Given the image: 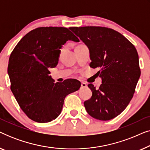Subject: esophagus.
Returning a JSON list of instances; mask_svg holds the SVG:
<instances>
[{
    "instance_id": "1",
    "label": "esophagus",
    "mask_w": 150,
    "mask_h": 150,
    "mask_svg": "<svg viewBox=\"0 0 150 150\" xmlns=\"http://www.w3.org/2000/svg\"><path fill=\"white\" fill-rule=\"evenodd\" d=\"M87 87V85L85 83H81V87L82 88H85Z\"/></svg>"
}]
</instances>
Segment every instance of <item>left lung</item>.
Returning <instances> with one entry per match:
<instances>
[{
    "mask_svg": "<svg viewBox=\"0 0 150 150\" xmlns=\"http://www.w3.org/2000/svg\"><path fill=\"white\" fill-rule=\"evenodd\" d=\"M90 51V67L100 69L99 88L88 85L92 91L84 102L92 117L107 121L118 116L134 96L141 75L139 55L134 45L112 28L104 26L69 27Z\"/></svg>",
    "mask_w": 150,
    "mask_h": 150,
    "instance_id": "left-lung-1",
    "label": "left lung"
}]
</instances>
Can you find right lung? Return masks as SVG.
Instances as JSON below:
<instances>
[{
  "label": "right lung",
  "instance_id": "1",
  "mask_svg": "<svg viewBox=\"0 0 150 150\" xmlns=\"http://www.w3.org/2000/svg\"><path fill=\"white\" fill-rule=\"evenodd\" d=\"M68 40H79L68 28L46 26L28 32L10 54V89L28 118L39 123L54 120L62 110L65 98L81 87V82L66 79L54 83L49 68L58 63L60 49Z\"/></svg>",
  "mask_w": 150,
  "mask_h": 150
}]
</instances>
